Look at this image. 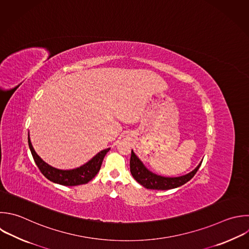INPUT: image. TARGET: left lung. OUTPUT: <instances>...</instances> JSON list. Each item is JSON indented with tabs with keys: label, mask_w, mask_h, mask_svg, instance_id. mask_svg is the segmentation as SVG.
Returning <instances> with one entry per match:
<instances>
[{
	"label": "left lung",
	"mask_w": 249,
	"mask_h": 249,
	"mask_svg": "<svg viewBox=\"0 0 249 249\" xmlns=\"http://www.w3.org/2000/svg\"><path fill=\"white\" fill-rule=\"evenodd\" d=\"M201 162L202 161H200V163L193 171L186 175L180 177H163L149 171L131 150L129 164L130 172L133 178L143 187L152 190H169L182 186L188 181H190L198 170Z\"/></svg>",
	"instance_id": "1"
}]
</instances>
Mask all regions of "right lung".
<instances>
[{"instance_id":"add662e5","label":"right lung","mask_w":249,"mask_h":249,"mask_svg":"<svg viewBox=\"0 0 249 249\" xmlns=\"http://www.w3.org/2000/svg\"><path fill=\"white\" fill-rule=\"evenodd\" d=\"M28 144L30 151L32 153L33 159L39 167L40 171L43 173L45 177H47L50 181L63 185V186H77L82 184H87L89 182L92 178L95 177V175L100 170L103 159L105 155L108 153L110 149H105L98 153L94 158H92L89 162L84 164L81 167H78L76 169L71 170H61L54 168L48 163H46L35 152L30 137L28 135Z\"/></svg>"}]
</instances>
